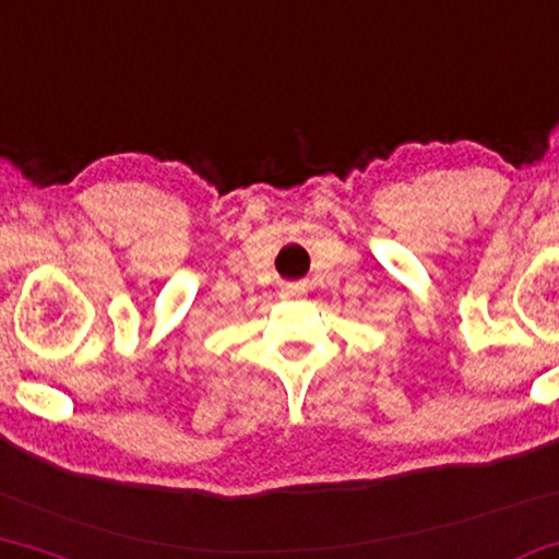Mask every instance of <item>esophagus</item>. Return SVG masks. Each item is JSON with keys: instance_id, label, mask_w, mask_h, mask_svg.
<instances>
[{"instance_id": "34e87169", "label": "esophagus", "mask_w": 559, "mask_h": 559, "mask_svg": "<svg viewBox=\"0 0 559 559\" xmlns=\"http://www.w3.org/2000/svg\"><path fill=\"white\" fill-rule=\"evenodd\" d=\"M292 294H299V288H292Z\"/></svg>"}]
</instances>
